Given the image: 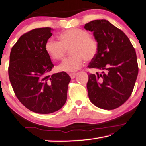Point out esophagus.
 <instances>
[{
  "instance_id": "esophagus-1",
  "label": "esophagus",
  "mask_w": 146,
  "mask_h": 146,
  "mask_svg": "<svg viewBox=\"0 0 146 146\" xmlns=\"http://www.w3.org/2000/svg\"><path fill=\"white\" fill-rule=\"evenodd\" d=\"M70 76L72 78V79H74L76 77V74L75 73H71V74H69Z\"/></svg>"
}]
</instances>
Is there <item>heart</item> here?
Returning <instances> with one entry per match:
<instances>
[{
  "label": "heart",
  "instance_id": "obj_1",
  "mask_svg": "<svg viewBox=\"0 0 146 146\" xmlns=\"http://www.w3.org/2000/svg\"><path fill=\"white\" fill-rule=\"evenodd\" d=\"M60 39V41L49 39L45 44L46 51L54 60L62 59L67 50L72 48L70 53L72 56L64 59L59 65L60 71L75 72L82 68L84 60H92L98 53V41L84 29H72L62 33Z\"/></svg>",
  "mask_w": 146,
  "mask_h": 146
}]
</instances>
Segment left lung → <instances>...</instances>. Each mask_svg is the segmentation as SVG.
<instances>
[{
  "instance_id": "1",
  "label": "left lung",
  "mask_w": 146,
  "mask_h": 146,
  "mask_svg": "<svg viewBox=\"0 0 146 146\" xmlns=\"http://www.w3.org/2000/svg\"><path fill=\"white\" fill-rule=\"evenodd\" d=\"M84 28L92 31L98 43L88 67L103 70L88 75L89 98L100 109L118 108L130 98L138 76L136 51L125 33L108 20L91 21Z\"/></svg>"
}]
</instances>
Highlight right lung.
I'll list each match as a JSON object with an SVG mask.
<instances>
[{"mask_svg":"<svg viewBox=\"0 0 146 146\" xmlns=\"http://www.w3.org/2000/svg\"><path fill=\"white\" fill-rule=\"evenodd\" d=\"M50 27L33 29L12 47L8 76L19 101L29 111L49 114L65 104L71 78L65 72L49 75L54 67L45 50L52 36Z\"/></svg>","mask_w":146,"mask_h":146,"instance_id":"1","label":"right lung"}]
</instances>
